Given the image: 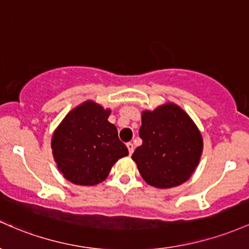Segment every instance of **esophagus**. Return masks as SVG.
I'll return each instance as SVG.
<instances>
[{"label":"esophagus","instance_id":"esophagus-1","mask_svg":"<svg viewBox=\"0 0 249 249\" xmlns=\"http://www.w3.org/2000/svg\"><path fill=\"white\" fill-rule=\"evenodd\" d=\"M127 148H128V150H129V155H132L134 153V144L132 143V142H128Z\"/></svg>","mask_w":249,"mask_h":249}]
</instances>
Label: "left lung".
Segmentation results:
<instances>
[{
	"instance_id": "1",
	"label": "left lung",
	"mask_w": 249,
	"mask_h": 249,
	"mask_svg": "<svg viewBox=\"0 0 249 249\" xmlns=\"http://www.w3.org/2000/svg\"><path fill=\"white\" fill-rule=\"evenodd\" d=\"M142 144L132 159L141 177L156 188H172L191 178L202 153V138L192 119L174 103L142 113Z\"/></svg>"
}]
</instances>
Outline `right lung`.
Masks as SVG:
<instances>
[{
	"instance_id": "add662e5",
	"label": "right lung",
	"mask_w": 249,
	"mask_h": 249,
	"mask_svg": "<svg viewBox=\"0 0 249 249\" xmlns=\"http://www.w3.org/2000/svg\"><path fill=\"white\" fill-rule=\"evenodd\" d=\"M109 109L87 101L68 114L52 139L54 159L63 177L75 185L102 182L119 159L128 155Z\"/></svg>"
}]
</instances>
